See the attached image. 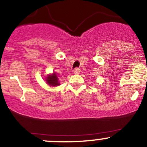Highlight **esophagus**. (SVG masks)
I'll use <instances>...</instances> for the list:
<instances>
[{"instance_id": "obj_1", "label": "esophagus", "mask_w": 147, "mask_h": 147, "mask_svg": "<svg viewBox=\"0 0 147 147\" xmlns=\"http://www.w3.org/2000/svg\"><path fill=\"white\" fill-rule=\"evenodd\" d=\"M80 71H81V69H78V68H76V69L74 70V73L76 74H79Z\"/></svg>"}]
</instances>
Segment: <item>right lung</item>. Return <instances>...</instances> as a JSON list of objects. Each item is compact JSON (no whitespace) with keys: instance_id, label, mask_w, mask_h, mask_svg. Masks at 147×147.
<instances>
[{"instance_id":"right-lung-1","label":"right lung","mask_w":147,"mask_h":147,"mask_svg":"<svg viewBox=\"0 0 147 147\" xmlns=\"http://www.w3.org/2000/svg\"><path fill=\"white\" fill-rule=\"evenodd\" d=\"M46 82H47L49 85L52 86H56L59 85V81H58V77L56 76V74L48 76L47 78H46Z\"/></svg>"}]
</instances>
